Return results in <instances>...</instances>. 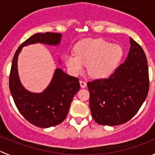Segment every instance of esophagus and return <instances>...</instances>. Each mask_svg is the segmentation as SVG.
Here are the masks:
<instances>
[{"instance_id": "esophagus-1", "label": "esophagus", "mask_w": 155, "mask_h": 155, "mask_svg": "<svg viewBox=\"0 0 155 155\" xmlns=\"http://www.w3.org/2000/svg\"><path fill=\"white\" fill-rule=\"evenodd\" d=\"M79 82H80V85H81V87H86L87 83L85 82H84V81H82V80H80V81H79Z\"/></svg>"}]
</instances>
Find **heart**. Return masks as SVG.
Wrapping results in <instances>:
<instances>
[{
    "label": "heart",
    "instance_id": "1",
    "mask_svg": "<svg viewBox=\"0 0 155 155\" xmlns=\"http://www.w3.org/2000/svg\"><path fill=\"white\" fill-rule=\"evenodd\" d=\"M76 54L65 55L64 61L70 73L79 75L87 66V73L93 78H105L116 68L123 55L122 48L104 39H86L75 48Z\"/></svg>",
    "mask_w": 155,
    "mask_h": 155
}]
</instances>
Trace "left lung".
I'll return each instance as SVG.
<instances>
[{
	"instance_id": "8db88e82",
	"label": "left lung",
	"mask_w": 155,
	"mask_h": 155,
	"mask_svg": "<svg viewBox=\"0 0 155 155\" xmlns=\"http://www.w3.org/2000/svg\"><path fill=\"white\" fill-rule=\"evenodd\" d=\"M125 61L107 79L87 83L90 109L94 120L101 125L115 126L131 119L146 99L149 76L143 48L132 38Z\"/></svg>"
}]
</instances>
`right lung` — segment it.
<instances>
[{
	"instance_id": "obj_1",
	"label": "right lung",
	"mask_w": 155,
	"mask_h": 155,
	"mask_svg": "<svg viewBox=\"0 0 155 155\" xmlns=\"http://www.w3.org/2000/svg\"><path fill=\"white\" fill-rule=\"evenodd\" d=\"M61 34L46 32L35 34L20 45L15 51L11 66L9 86L17 109L31 124L47 128L61 124L66 118L73 96L79 91V79L55 70L49 85L43 92L31 93L21 85L17 70V60L25 46L33 43H45L57 46Z\"/></svg>"
}]
</instances>
